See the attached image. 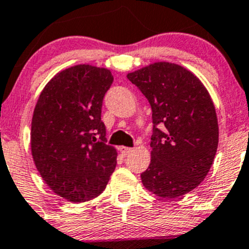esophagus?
Returning <instances> with one entry per match:
<instances>
[{
  "mask_svg": "<svg viewBox=\"0 0 249 249\" xmlns=\"http://www.w3.org/2000/svg\"><path fill=\"white\" fill-rule=\"evenodd\" d=\"M119 150H120V153L123 154V155L126 156V155H129V154L132 153L133 149L132 148H127V146H120Z\"/></svg>",
  "mask_w": 249,
  "mask_h": 249,
  "instance_id": "1",
  "label": "esophagus"
}]
</instances>
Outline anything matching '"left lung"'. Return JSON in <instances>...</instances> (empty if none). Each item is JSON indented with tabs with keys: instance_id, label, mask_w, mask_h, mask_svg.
<instances>
[{
	"instance_id": "obj_1",
	"label": "left lung",
	"mask_w": 249,
	"mask_h": 249,
	"mask_svg": "<svg viewBox=\"0 0 249 249\" xmlns=\"http://www.w3.org/2000/svg\"><path fill=\"white\" fill-rule=\"evenodd\" d=\"M127 78L153 112L151 162L141 174L143 185L159 197H180L203 181L216 155L213 100L199 78L173 63H154Z\"/></svg>"
}]
</instances>
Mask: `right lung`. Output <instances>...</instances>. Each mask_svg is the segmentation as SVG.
Returning a JSON list of instances; mask_svg holds the SVG:
<instances>
[{"label": "right lung", "mask_w": 249, "mask_h": 249, "mask_svg": "<svg viewBox=\"0 0 249 249\" xmlns=\"http://www.w3.org/2000/svg\"><path fill=\"white\" fill-rule=\"evenodd\" d=\"M113 76L104 68L75 65L45 86L31 131L33 160L48 186L64 199L82 203L103 193L117 166L101 120Z\"/></svg>", "instance_id": "obj_1"}]
</instances>
